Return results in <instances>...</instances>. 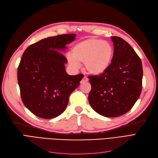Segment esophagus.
<instances>
[{
    "mask_svg": "<svg viewBox=\"0 0 158 158\" xmlns=\"http://www.w3.org/2000/svg\"><path fill=\"white\" fill-rule=\"evenodd\" d=\"M88 81V78L86 77V76H84V77L82 78V80H81V84H83L84 82H86Z\"/></svg>",
    "mask_w": 158,
    "mask_h": 158,
    "instance_id": "esophagus-1",
    "label": "esophagus"
}]
</instances>
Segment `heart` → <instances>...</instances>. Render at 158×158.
Instances as JSON below:
<instances>
[{"mask_svg": "<svg viewBox=\"0 0 158 158\" xmlns=\"http://www.w3.org/2000/svg\"><path fill=\"white\" fill-rule=\"evenodd\" d=\"M66 59L69 65L78 69L80 63H84L85 70L93 75L104 73L111 65L114 49L109 42L102 40L89 38L75 44Z\"/></svg>", "mask_w": 158, "mask_h": 158, "instance_id": "heart-1", "label": "heart"}]
</instances>
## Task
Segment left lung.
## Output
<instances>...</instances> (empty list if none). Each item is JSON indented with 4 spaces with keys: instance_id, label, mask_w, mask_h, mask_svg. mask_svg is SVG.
Listing matches in <instances>:
<instances>
[{
    "instance_id": "obj_1",
    "label": "left lung",
    "mask_w": 158,
    "mask_h": 158,
    "mask_svg": "<svg viewBox=\"0 0 158 158\" xmlns=\"http://www.w3.org/2000/svg\"><path fill=\"white\" fill-rule=\"evenodd\" d=\"M114 55L104 73L89 76L91 107L106 117L127 113L139 98L142 88V64L140 57L122 38L113 36Z\"/></svg>"
}]
</instances>
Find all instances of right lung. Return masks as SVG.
Returning a JSON list of instances; mask_svg holds the SVG:
<instances>
[{"mask_svg":"<svg viewBox=\"0 0 158 158\" xmlns=\"http://www.w3.org/2000/svg\"><path fill=\"white\" fill-rule=\"evenodd\" d=\"M76 34L45 38L30 45L23 52L18 68V82L24 106L43 118L63 113L71 93L78 87L84 75L66 73L67 59L60 51L73 42Z\"/></svg>","mask_w":158,"mask_h":158,"instance_id":"1","label":"right lung"}]
</instances>
